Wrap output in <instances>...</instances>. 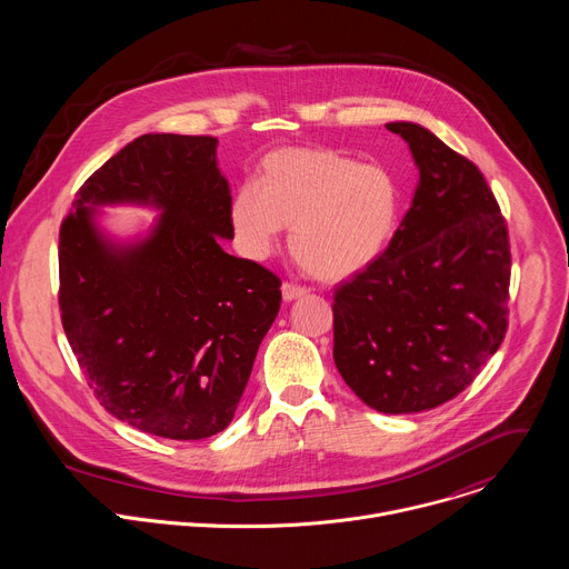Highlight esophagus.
I'll use <instances>...</instances> for the list:
<instances>
[{"instance_id":"esophagus-1","label":"esophagus","mask_w":569,"mask_h":569,"mask_svg":"<svg viewBox=\"0 0 569 569\" xmlns=\"http://www.w3.org/2000/svg\"><path fill=\"white\" fill-rule=\"evenodd\" d=\"M281 292H283V301H295V299H301V297H306V288H301V286H295V283H283L281 286Z\"/></svg>"}]
</instances>
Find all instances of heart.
Wrapping results in <instances>:
<instances>
[{
  "mask_svg": "<svg viewBox=\"0 0 569 569\" xmlns=\"http://www.w3.org/2000/svg\"><path fill=\"white\" fill-rule=\"evenodd\" d=\"M400 189L380 164H358L331 148H281L259 167L257 184L229 200L238 250L261 261L283 227L292 257L317 279L340 281L371 266L398 227Z\"/></svg>",
  "mask_w": 569,
  "mask_h": 569,
  "instance_id": "b5f03b06",
  "label": "heart"
}]
</instances>
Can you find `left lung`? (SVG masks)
<instances>
[{
  "instance_id": "8db88e82",
  "label": "left lung",
  "mask_w": 569,
  "mask_h": 569,
  "mask_svg": "<svg viewBox=\"0 0 569 569\" xmlns=\"http://www.w3.org/2000/svg\"><path fill=\"white\" fill-rule=\"evenodd\" d=\"M419 184L389 248L342 283L333 360L382 415H415L463 391L502 345L511 279L509 231L479 169L412 121Z\"/></svg>"
}]
</instances>
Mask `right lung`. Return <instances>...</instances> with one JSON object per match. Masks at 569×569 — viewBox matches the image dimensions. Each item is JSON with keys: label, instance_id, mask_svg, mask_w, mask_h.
I'll return each instance as SVG.
<instances>
[{"label": "right lung", "instance_id": "add662e5", "mask_svg": "<svg viewBox=\"0 0 569 569\" xmlns=\"http://www.w3.org/2000/svg\"><path fill=\"white\" fill-rule=\"evenodd\" d=\"M216 137L141 134L78 189L60 227V317L103 408L164 439L224 430L281 306V281L236 259ZM160 211L146 237L114 241L98 209Z\"/></svg>", "mask_w": 569, "mask_h": 569}]
</instances>
